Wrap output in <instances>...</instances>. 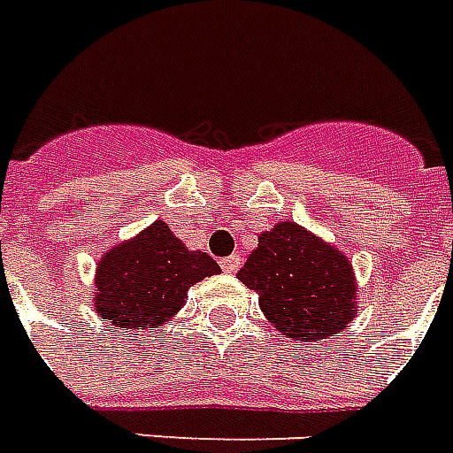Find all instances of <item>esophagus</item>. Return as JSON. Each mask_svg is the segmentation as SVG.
<instances>
[{
    "label": "esophagus",
    "instance_id": "1",
    "mask_svg": "<svg viewBox=\"0 0 453 453\" xmlns=\"http://www.w3.org/2000/svg\"><path fill=\"white\" fill-rule=\"evenodd\" d=\"M242 265V256L240 254H233V256H226L223 261H220V268L226 270V273H237Z\"/></svg>",
    "mask_w": 453,
    "mask_h": 453
}]
</instances>
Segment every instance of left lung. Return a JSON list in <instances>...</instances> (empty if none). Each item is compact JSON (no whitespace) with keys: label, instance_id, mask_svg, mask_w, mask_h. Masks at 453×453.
I'll use <instances>...</instances> for the list:
<instances>
[{"label":"left lung","instance_id":"1","mask_svg":"<svg viewBox=\"0 0 453 453\" xmlns=\"http://www.w3.org/2000/svg\"><path fill=\"white\" fill-rule=\"evenodd\" d=\"M258 294L263 315L287 338L312 343L355 317L352 265L296 223H277L237 273Z\"/></svg>","mask_w":453,"mask_h":453}]
</instances>
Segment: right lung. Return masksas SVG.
<instances>
[{"instance_id": "obj_1", "label": "right lung", "mask_w": 453, "mask_h": 453, "mask_svg": "<svg viewBox=\"0 0 453 453\" xmlns=\"http://www.w3.org/2000/svg\"><path fill=\"white\" fill-rule=\"evenodd\" d=\"M220 273L204 251H190L164 220L103 256L96 310L119 329H155L183 308L188 289Z\"/></svg>"}]
</instances>
